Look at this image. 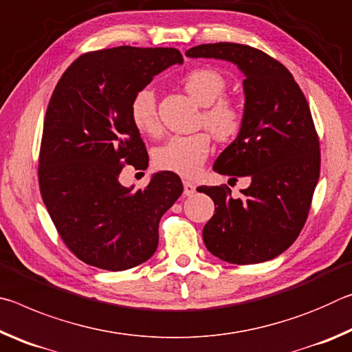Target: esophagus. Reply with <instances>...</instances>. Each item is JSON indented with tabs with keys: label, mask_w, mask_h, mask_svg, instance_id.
I'll use <instances>...</instances> for the list:
<instances>
[{
	"label": "esophagus",
	"mask_w": 352,
	"mask_h": 352,
	"mask_svg": "<svg viewBox=\"0 0 352 352\" xmlns=\"http://www.w3.org/2000/svg\"><path fill=\"white\" fill-rule=\"evenodd\" d=\"M183 192H184V195H188V197H190V195H194V192H195V186H194V183H190V182H188V180H183Z\"/></svg>",
	"instance_id": "esophagus-1"
}]
</instances>
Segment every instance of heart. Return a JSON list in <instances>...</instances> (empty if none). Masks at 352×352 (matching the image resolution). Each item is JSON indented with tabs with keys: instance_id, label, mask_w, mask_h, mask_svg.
Returning a JSON list of instances; mask_svg holds the SVG:
<instances>
[{
	"instance_id": "obj_1",
	"label": "heart",
	"mask_w": 352,
	"mask_h": 352,
	"mask_svg": "<svg viewBox=\"0 0 352 352\" xmlns=\"http://www.w3.org/2000/svg\"><path fill=\"white\" fill-rule=\"evenodd\" d=\"M226 79L211 67L189 69L183 77V87L189 96L204 107L201 122L219 140H230L241 132L243 110L236 99L225 96ZM130 118L133 126L146 135H158L160 126L157 94L152 87H142L130 99ZM211 152V138L206 132L177 135L157 148V168L175 172L183 177L197 175Z\"/></svg>"
}]
</instances>
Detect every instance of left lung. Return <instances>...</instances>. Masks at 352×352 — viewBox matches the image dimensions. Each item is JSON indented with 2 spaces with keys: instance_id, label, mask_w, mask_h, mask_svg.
<instances>
[{
  "instance_id": "obj_1",
  "label": "left lung",
  "mask_w": 352,
  "mask_h": 352,
  "mask_svg": "<svg viewBox=\"0 0 352 352\" xmlns=\"http://www.w3.org/2000/svg\"><path fill=\"white\" fill-rule=\"evenodd\" d=\"M186 56L231 62L245 76L243 126L212 169L252 183L239 199L226 184L197 189L216 205L204 228L205 245L231 264L270 261L301 233L318 183L320 141L311 109L290 71L256 47L208 43Z\"/></svg>"
}]
</instances>
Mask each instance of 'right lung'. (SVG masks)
I'll list each match as a JSON object with an SVG mask.
<instances>
[{
  "label": "right lung",
  "mask_w": 352,
  "mask_h": 352,
  "mask_svg": "<svg viewBox=\"0 0 352 352\" xmlns=\"http://www.w3.org/2000/svg\"><path fill=\"white\" fill-rule=\"evenodd\" d=\"M175 47L118 46L82 54L47 104L38 158L41 199L73 254L98 269L121 272L158 247V223L183 192L163 170L133 192L119 183L126 164L147 169L148 155L130 118V99L170 65Z\"/></svg>",
  "instance_id": "right-lung-1"
}]
</instances>
